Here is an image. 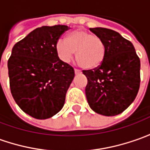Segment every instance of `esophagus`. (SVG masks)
<instances>
[{
    "instance_id": "34e87169",
    "label": "esophagus",
    "mask_w": 150,
    "mask_h": 150,
    "mask_svg": "<svg viewBox=\"0 0 150 150\" xmlns=\"http://www.w3.org/2000/svg\"><path fill=\"white\" fill-rule=\"evenodd\" d=\"M75 75L81 74V70H80V69H75Z\"/></svg>"
}]
</instances>
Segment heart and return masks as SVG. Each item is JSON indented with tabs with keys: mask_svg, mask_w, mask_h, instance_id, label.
<instances>
[{
	"mask_svg": "<svg viewBox=\"0 0 150 150\" xmlns=\"http://www.w3.org/2000/svg\"><path fill=\"white\" fill-rule=\"evenodd\" d=\"M59 58L69 63L76 52V60L86 69H94L101 65L105 57L103 41L96 35L83 30L73 31L68 39H59L56 43Z\"/></svg>",
	"mask_w": 150,
	"mask_h": 150,
	"instance_id": "b5f03b06",
	"label": "heart"
}]
</instances>
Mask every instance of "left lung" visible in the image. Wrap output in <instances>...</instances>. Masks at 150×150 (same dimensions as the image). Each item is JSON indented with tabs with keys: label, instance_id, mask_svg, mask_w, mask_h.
Masks as SVG:
<instances>
[{
	"label": "left lung",
	"instance_id": "8db88e82",
	"mask_svg": "<svg viewBox=\"0 0 150 150\" xmlns=\"http://www.w3.org/2000/svg\"><path fill=\"white\" fill-rule=\"evenodd\" d=\"M105 46V57L94 70H84L86 96L90 108L105 116H115L132 104L140 86V59L131 41L106 28H91Z\"/></svg>",
	"mask_w": 150,
	"mask_h": 150
}]
</instances>
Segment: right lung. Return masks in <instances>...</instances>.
<instances>
[{"mask_svg": "<svg viewBox=\"0 0 150 150\" xmlns=\"http://www.w3.org/2000/svg\"><path fill=\"white\" fill-rule=\"evenodd\" d=\"M66 25L42 26L17 42L8 59L10 89L19 108L35 119H48L64 107L74 69L59 59L56 43Z\"/></svg>", "mask_w": 150, "mask_h": 150, "instance_id": "obj_1", "label": "right lung"}]
</instances>
